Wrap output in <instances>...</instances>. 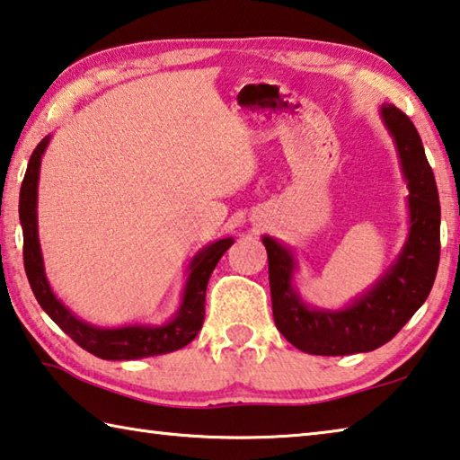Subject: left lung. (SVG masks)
<instances>
[{
	"instance_id": "left-lung-1",
	"label": "left lung",
	"mask_w": 460,
	"mask_h": 460,
	"mask_svg": "<svg viewBox=\"0 0 460 460\" xmlns=\"http://www.w3.org/2000/svg\"><path fill=\"white\" fill-rule=\"evenodd\" d=\"M380 116L394 138L411 193V231L388 271L344 310H315L305 305L291 286L296 271L291 249L273 237H263L275 325L289 344L305 354L348 356L384 346L427 302L437 278L440 259L437 181L412 120L394 104H382Z\"/></svg>"
}]
</instances>
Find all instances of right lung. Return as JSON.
<instances>
[{"label": "right lung", "instance_id": "add662e5", "mask_svg": "<svg viewBox=\"0 0 460 460\" xmlns=\"http://www.w3.org/2000/svg\"><path fill=\"white\" fill-rule=\"evenodd\" d=\"M49 143L46 137L33 150L28 163L26 177L20 190V223L23 229V267L33 296L52 320L76 341L86 352L102 360H138V358L169 354L185 348L197 338L205 320L207 283L215 265L223 253L233 245V237H225L203 247L189 265V278L182 294L179 312L163 325H124V328H96V325L78 320L49 288L44 259H41L38 239V179L41 155Z\"/></svg>", "mask_w": 460, "mask_h": 460}]
</instances>
